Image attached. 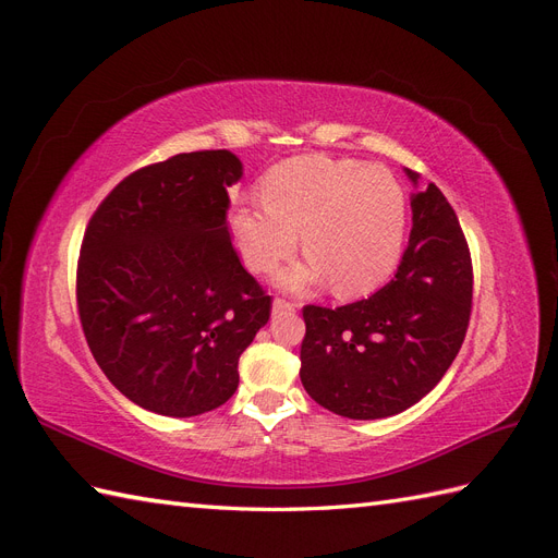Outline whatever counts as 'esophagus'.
Masks as SVG:
<instances>
[{
    "label": "esophagus",
    "mask_w": 558,
    "mask_h": 558,
    "mask_svg": "<svg viewBox=\"0 0 558 558\" xmlns=\"http://www.w3.org/2000/svg\"><path fill=\"white\" fill-rule=\"evenodd\" d=\"M295 302H291V300H286V298H275V302H272V312L275 314H291V312H295Z\"/></svg>",
    "instance_id": "esophagus-1"
}]
</instances>
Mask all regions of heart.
<instances>
[{"label":"heart","mask_w":558,"mask_h":558,"mask_svg":"<svg viewBox=\"0 0 558 558\" xmlns=\"http://www.w3.org/2000/svg\"><path fill=\"white\" fill-rule=\"evenodd\" d=\"M260 205L238 207L230 230L253 272H269L298 248L305 263L281 272L286 289H307L326 277L335 293L363 295L393 272L404 240L408 202L384 167L302 156L267 172Z\"/></svg>","instance_id":"b5f03b06"}]
</instances>
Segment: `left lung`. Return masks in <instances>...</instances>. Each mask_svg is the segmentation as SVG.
Instances as JSON below:
<instances>
[{"instance_id": "left-lung-1", "label": "left lung", "mask_w": 558, "mask_h": 558, "mask_svg": "<svg viewBox=\"0 0 558 558\" xmlns=\"http://www.w3.org/2000/svg\"><path fill=\"white\" fill-rule=\"evenodd\" d=\"M410 202V244L391 281L351 305L302 307V386L320 408L347 418L412 408L445 377L465 340L472 258L459 216L435 183Z\"/></svg>"}]
</instances>
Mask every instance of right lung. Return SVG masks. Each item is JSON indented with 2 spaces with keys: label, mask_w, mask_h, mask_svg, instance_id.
<instances>
[{
  "label": "right lung",
  "mask_w": 558,
  "mask_h": 558,
  "mask_svg": "<svg viewBox=\"0 0 558 558\" xmlns=\"http://www.w3.org/2000/svg\"><path fill=\"white\" fill-rule=\"evenodd\" d=\"M230 150L146 165L99 202L83 234L76 307L107 379L140 408L197 416L238 391L242 351L272 295L228 232Z\"/></svg>",
  "instance_id": "right-lung-1"
}]
</instances>
